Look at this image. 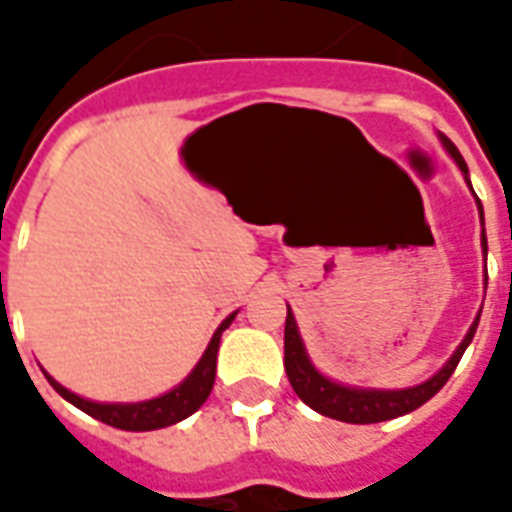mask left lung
I'll return each mask as SVG.
<instances>
[{
	"label": "left lung",
	"instance_id": "obj_1",
	"mask_svg": "<svg viewBox=\"0 0 512 512\" xmlns=\"http://www.w3.org/2000/svg\"><path fill=\"white\" fill-rule=\"evenodd\" d=\"M444 150L455 158V164L463 172V178L469 183V169H466V161L458 153V147L452 145L450 139L444 134H439ZM472 189V183H469ZM477 208H480V222H483V205L477 200ZM485 224V222H483ZM483 255H488V241H485V227L483 235ZM485 285H488V271H485ZM483 312V307H480ZM477 323H480V315L474 318V323L469 326V332L461 340V345L455 348V354L444 362L439 373H433L428 381H422L417 386H406V389H365V386H348L340 384V381H332L329 376H323L318 367L312 365L310 354L304 348V340L299 334V323L293 318V312L288 307V318H285V373L290 378V386L293 392L307 403L310 408H315L323 417L340 419V422H351V425H370V422H384V419L403 417L408 411H414L422 403H428L430 397L439 392L441 386L450 381V376L455 373V367L461 362L463 351L472 343L474 332H477Z\"/></svg>",
	"mask_w": 512,
	"mask_h": 512
}]
</instances>
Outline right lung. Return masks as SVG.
Segmentation results:
<instances>
[{"mask_svg": "<svg viewBox=\"0 0 512 512\" xmlns=\"http://www.w3.org/2000/svg\"><path fill=\"white\" fill-rule=\"evenodd\" d=\"M233 315H227L219 329L213 332L211 343L205 348L202 359L194 365L189 376L183 378L175 389H169L164 395L153 397V400H139V403H98V400H87V397L76 395L71 389H65L60 381L46 373L49 384L60 392L68 403H73L76 408H82L84 414L90 417L101 419L106 425L120 430H158V428H169L175 425L180 419L191 417L197 408L208 400L213 389V378H216V354H219V343H222V332L233 323Z\"/></svg>", "mask_w": 512, "mask_h": 512, "instance_id": "1", "label": "right lung"}]
</instances>
